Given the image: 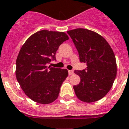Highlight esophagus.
<instances>
[{"label": "esophagus", "mask_w": 129, "mask_h": 129, "mask_svg": "<svg viewBox=\"0 0 129 129\" xmlns=\"http://www.w3.org/2000/svg\"><path fill=\"white\" fill-rule=\"evenodd\" d=\"M69 75H72L74 74V71H69Z\"/></svg>", "instance_id": "1"}]
</instances>
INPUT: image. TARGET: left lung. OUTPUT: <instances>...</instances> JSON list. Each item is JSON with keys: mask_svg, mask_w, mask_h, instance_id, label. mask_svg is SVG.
<instances>
[{"mask_svg": "<svg viewBox=\"0 0 129 129\" xmlns=\"http://www.w3.org/2000/svg\"><path fill=\"white\" fill-rule=\"evenodd\" d=\"M79 54L81 62L86 63V69L75 71L80 82L74 86L80 100L86 103L103 98L111 90L117 75L115 56L105 38L87 29L77 28L67 31Z\"/></svg>", "mask_w": 129, "mask_h": 129, "instance_id": "left-lung-1", "label": "left lung"}]
</instances>
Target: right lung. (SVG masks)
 Instances as JSON below:
<instances>
[{
    "mask_svg": "<svg viewBox=\"0 0 129 129\" xmlns=\"http://www.w3.org/2000/svg\"><path fill=\"white\" fill-rule=\"evenodd\" d=\"M69 39L64 32L43 29L31 35L21 47L16 77L25 95L34 102L49 104L58 98L68 71L46 64L56 60L58 47Z\"/></svg>",
    "mask_w": 129,
    "mask_h": 129,
    "instance_id": "right-lung-1",
    "label": "right lung"
}]
</instances>
